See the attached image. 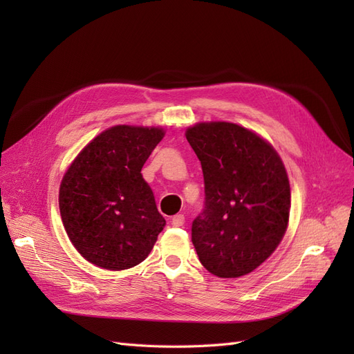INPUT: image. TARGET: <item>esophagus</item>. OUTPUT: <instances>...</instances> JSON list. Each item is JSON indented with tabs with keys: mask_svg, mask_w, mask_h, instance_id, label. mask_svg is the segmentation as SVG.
<instances>
[{
	"mask_svg": "<svg viewBox=\"0 0 354 354\" xmlns=\"http://www.w3.org/2000/svg\"><path fill=\"white\" fill-rule=\"evenodd\" d=\"M171 224H173L174 227H181L185 224V216L183 214H176V216L171 218Z\"/></svg>",
	"mask_w": 354,
	"mask_h": 354,
	"instance_id": "1",
	"label": "esophagus"
}]
</instances>
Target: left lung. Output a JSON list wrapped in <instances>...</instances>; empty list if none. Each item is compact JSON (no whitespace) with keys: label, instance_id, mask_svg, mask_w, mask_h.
Wrapping results in <instances>:
<instances>
[{"label":"left lung","instance_id":"left-lung-1","mask_svg":"<svg viewBox=\"0 0 354 354\" xmlns=\"http://www.w3.org/2000/svg\"><path fill=\"white\" fill-rule=\"evenodd\" d=\"M186 138L201 160L205 208L192 223L199 261L218 277L255 270L281 243L291 189L281 156L232 122H201Z\"/></svg>","mask_w":354,"mask_h":354}]
</instances>
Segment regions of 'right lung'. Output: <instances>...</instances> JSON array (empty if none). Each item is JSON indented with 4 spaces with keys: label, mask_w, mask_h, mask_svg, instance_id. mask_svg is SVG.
Masks as SVG:
<instances>
[{
    "label": "right lung",
    "mask_w": 354,
    "mask_h": 354,
    "mask_svg": "<svg viewBox=\"0 0 354 354\" xmlns=\"http://www.w3.org/2000/svg\"><path fill=\"white\" fill-rule=\"evenodd\" d=\"M164 134L155 127H112L93 138L63 176L62 221L87 261L125 270L152 251L165 220L142 168Z\"/></svg>",
    "instance_id": "1"
}]
</instances>
